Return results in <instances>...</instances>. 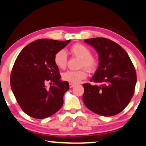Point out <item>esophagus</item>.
Listing matches in <instances>:
<instances>
[{"instance_id": "obj_1", "label": "esophagus", "mask_w": 146, "mask_h": 146, "mask_svg": "<svg viewBox=\"0 0 146 146\" xmlns=\"http://www.w3.org/2000/svg\"><path fill=\"white\" fill-rule=\"evenodd\" d=\"M74 86H75V84H71V83H70V84H69V87L71 88H73Z\"/></svg>"}]
</instances>
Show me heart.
<instances>
[{"mask_svg":"<svg viewBox=\"0 0 146 146\" xmlns=\"http://www.w3.org/2000/svg\"><path fill=\"white\" fill-rule=\"evenodd\" d=\"M72 54L81 59L80 66L84 67L88 71L93 72L96 69L98 62L92 56V52L88 47L81 43L73 45L70 49ZM54 63L60 69H64L67 64V57L64 50H60L54 56ZM62 80L71 84H78L81 80L86 78L84 69L79 71H68L62 74Z\"/></svg>","mask_w":146,"mask_h":146,"instance_id":"b5f03b06","label":"heart"}]
</instances>
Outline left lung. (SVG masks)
I'll return each instance as SVG.
<instances>
[{
  "label": "left lung",
  "instance_id": "1",
  "mask_svg": "<svg viewBox=\"0 0 146 146\" xmlns=\"http://www.w3.org/2000/svg\"><path fill=\"white\" fill-rule=\"evenodd\" d=\"M99 54V67L90 82L84 84L83 101L94 113L112 116L129 105L135 92L137 75L126 51L106 38L84 40Z\"/></svg>",
  "mask_w": 146,
  "mask_h": 146
}]
</instances>
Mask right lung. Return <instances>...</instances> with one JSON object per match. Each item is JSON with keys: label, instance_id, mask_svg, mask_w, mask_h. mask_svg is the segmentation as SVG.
<instances>
[{"label": "right lung", "instance_id": "add662e5", "mask_svg": "<svg viewBox=\"0 0 146 146\" xmlns=\"http://www.w3.org/2000/svg\"><path fill=\"white\" fill-rule=\"evenodd\" d=\"M70 41L36 40L26 45L15 60L10 78L11 88L20 108L29 116L43 119L62 108L69 84L60 80L54 56ZM47 82L54 86L47 89Z\"/></svg>", "mask_w": 146, "mask_h": 146}]
</instances>
